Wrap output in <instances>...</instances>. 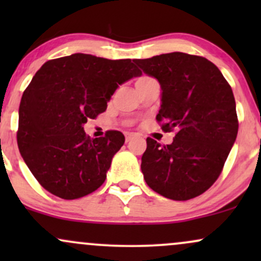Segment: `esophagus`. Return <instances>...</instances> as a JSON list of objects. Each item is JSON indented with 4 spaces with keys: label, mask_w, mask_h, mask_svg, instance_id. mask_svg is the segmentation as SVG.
Returning a JSON list of instances; mask_svg holds the SVG:
<instances>
[{
    "label": "esophagus",
    "mask_w": 261,
    "mask_h": 261,
    "mask_svg": "<svg viewBox=\"0 0 261 261\" xmlns=\"http://www.w3.org/2000/svg\"><path fill=\"white\" fill-rule=\"evenodd\" d=\"M135 137V134H131V133H127L125 135V140H126V142H130L131 140H133Z\"/></svg>",
    "instance_id": "esophagus-1"
}]
</instances>
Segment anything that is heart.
Returning a JSON list of instances; mask_svg holds the SVG:
<instances>
[{
    "label": "heart",
    "instance_id": "heart-1",
    "mask_svg": "<svg viewBox=\"0 0 261 261\" xmlns=\"http://www.w3.org/2000/svg\"><path fill=\"white\" fill-rule=\"evenodd\" d=\"M142 79H146V77H141V79H139V80H142ZM139 80H137V81H139Z\"/></svg>",
    "mask_w": 261,
    "mask_h": 261
}]
</instances>
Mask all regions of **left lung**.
<instances>
[{"instance_id": "left-lung-1", "label": "left lung", "mask_w": 261, "mask_h": 261, "mask_svg": "<svg viewBox=\"0 0 261 261\" xmlns=\"http://www.w3.org/2000/svg\"><path fill=\"white\" fill-rule=\"evenodd\" d=\"M160 82L162 130H176L170 145L147 137L143 178L167 199L185 201L217 180L234 145L238 119L232 88L217 66L201 56L169 53L134 60Z\"/></svg>"}]
</instances>
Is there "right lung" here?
Segmentation results:
<instances>
[{
	"instance_id": "obj_1",
	"label": "right lung",
	"mask_w": 261,
	"mask_h": 261,
	"mask_svg": "<svg viewBox=\"0 0 261 261\" xmlns=\"http://www.w3.org/2000/svg\"><path fill=\"white\" fill-rule=\"evenodd\" d=\"M142 72L130 59L72 54L46 61L23 93L17 142L32 174L65 200L86 196L107 178L124 145L120 131L91 139L83 125L106 112L114 92Z\"/></svg>"
}]
</instances>
